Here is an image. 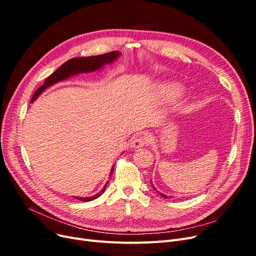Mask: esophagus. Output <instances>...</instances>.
<instances>
[{"mask_svg": "<svg viewBox=\"0 0 256 256\" xmlns=\"http://www.w3.org/2000/svg\"><path fill=\"white\" fill-rule=\"evenodd\" d=\"M147 143H148V138H147V136H138L134 138L132 142H131V147H134V148H138V147L145 146Z\"/></svg>", "mask_w": 256, "mask_h": 256, "instance_id": "1", "label": "esophagus"}]
</instances>
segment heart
Masks as SVG:
<instances>
[{
  "mask_svg": "<svg viewBox=\"0 0 256 256\" xmlns=\"http://www.w3.org/2000/svg\"><path fill=\"white\" fill-rule=\"evenodd\" d=\"M158 92L164 102H170V100H175L180 98L182 94V88L177 84L162 83L159 85Z\"/></svg>",
  "mask_w": 256,
  "mask_h": 256,
  "instance_id": "b5f03b06",
  "label": "heart"
}]
</instances>
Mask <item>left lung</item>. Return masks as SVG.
Masks as SVG:
<instances>
[{"label":"left lung","instance_id":"left-lung-1","mask_svg":"<svg viewBox=\"0 0 256 256\" xmlns=\"http://www.w3.org/2000/svg\"><path fill=\"white\" fill-rule=\"evenodd\" d=\"M152 188H154V190H156V188H154V186H152ZM160 196H161L162 198H168V196H164V194H162V193H160Z\"/></svg>","mask_w":256,"mask_h":256}]
</instances>
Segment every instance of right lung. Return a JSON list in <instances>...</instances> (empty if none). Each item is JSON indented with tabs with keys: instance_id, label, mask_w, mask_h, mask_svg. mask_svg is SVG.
<instances>
[{
	"instance_id": "add662e5",
	"label": "right lung",
	"mask_w": 256,
	"mask_h": 256,
	"mask_svg": "<svg viewBox=\"0 0 256 256\" xmlns=\"http://www.w3.org/2000/svg\"><path fill=\"white\" fill-rule=\"evenodd\" d=\"M118 56H120L118 51H112L109 53L102 54V56H88V58H74L68 60L58 69H56V72H54L52 74H50L48 78L44 80V84L40 88H37V90L34 92L32 99H30V102H33L34 100L38 96H40L46 88H48L54 83H58L62 80H65V79L69 78L70 76H74V74H79V72H90L98 70V69L102 68L104 65L111 64L112 62H114L116 58H118ZM113 170H114V166L111 168L110 176L113 173ZM108 182H106L102 190L98 192L97 194L90 196V198H78L76 196V198L83 200V202H90V200H95V198H99L104 192L106 186H108Z\"/></svg>"
}]
</instances>
